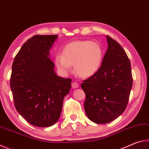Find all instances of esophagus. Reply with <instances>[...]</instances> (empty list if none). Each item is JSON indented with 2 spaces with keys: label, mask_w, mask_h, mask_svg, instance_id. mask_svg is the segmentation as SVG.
I'll list each match as a JSON object with an SVG mask.
<instances>
[{
  "label": "esophagus",
  "mask_w": 149,
  "mask_h": 149,
  "mask_svg": "<svg viewBox=\"0 0 149 149\" xmlns=\"http://www.w3.org/2000/svg\"><path fill=\"white\" fill-rule=\"evenodd\" d=\"M72 87L73 89H77V88L79 87V84H78L77 82H74V83H72Z\"/></svg>",
  "instance_id": "34e87169"
}]
</instances>
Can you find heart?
<instances>
[{"instance_id": "1", "label": "heart", "mask_w": 149, "mask_h": 149, "mask_svg": "<svg viewBox=\"0 0 149 149\" xmlns=\"http://www.w3.org/2000/svg\"><path fill=\"white\" fill-rule=\"evenodd\" d=\"M103 56L100 45L90 41H77L68 44L63 50V55L55 57L57 66L64 74L70 72L72 65L77 74L83 77H89L99 70Z\"/></svg>"}]
</instances>
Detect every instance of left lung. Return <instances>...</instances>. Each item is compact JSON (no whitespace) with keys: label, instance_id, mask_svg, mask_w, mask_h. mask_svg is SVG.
Masks as SVG:
<instances>
[{"label":"left lung","instance_id":"1","mask_svg":"<svg viewBox=\"0 0 149 149\" xmlns=\"http://www.w3.org/2000/svg\"><path fill=\"white\" fill-rule=\"evenodd\" d=\"M108 49L99 70L81 84L85 93V113L90 120L103 124L124 112L132 88L130 59L117 41L107 35Z\"/></svg>","mask_w":149,"mask_h":149}]
</instances>
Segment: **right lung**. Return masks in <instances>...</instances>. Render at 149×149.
I'll return each mask as SVG.
<instances>
[{
	"label": "right lung",
	"instance_id": "right-lung-1",
	"mask_svg": "<svg viewBox=\"0 0 149 149\" xmlns=\"http://www.w3.org/2000/svg\"><path fill=\"white\" fill-rule=\"evenodd\" d=\"M58 35H37L29 39L12 64L10 89L19 114L31 125L50 127L57 122L72 79L58 76L50 50Z\"/></svg>",
	"mask_w": 149,
	"mask_h": 149
}]
</instances>
